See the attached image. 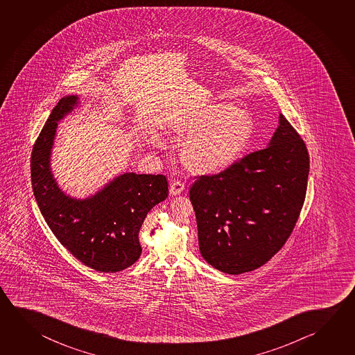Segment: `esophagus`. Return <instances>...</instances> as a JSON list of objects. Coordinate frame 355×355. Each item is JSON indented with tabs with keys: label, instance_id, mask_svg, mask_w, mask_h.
<instances>
[{
	"label": "esophagus",
	"instance_id": "obj_1",
	"mask_svg": "<svg viewBox=\"0 0 355 355\" xmlns=\"http://www.w3.org/2000/svg\"><path fill=\"white\" fill-rule=\"evenodd\" d=\"M183 191H184V183H182L180 180H175L169 187V194L171 196H180Z\"/></svg>",
	"mask_w": 355,
	"mask_h": 355
}]
</instances>
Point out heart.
Masks as SVG:
<instances>
[{"label":"heart","mask_w":355,"mask_h":355,"mask_svg":"<svg viewBox=\"0 0 355 355\" xmlns=\"http://www.w3.org/2000/svg\"><path fill=\"white\" fill-rule=\"evenodd\" d=\"M254 119L228 102L202 107L175 119L169 133L182 141L180 157L189 172L198 175H219L242 158L254 135ZM150 142L157 144L156 138Z\"/></svg>","instance_id":"heart-1"}]
</instances>
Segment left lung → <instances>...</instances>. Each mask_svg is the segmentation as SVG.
I'll list each match as a JSON object with an SVG mask.
<instances>
[{"instance_id":"obj_1","label":"left lung","mask_w":355,"mask_h":355,"mask_svg":"<svg viewBox=\"0 0 355 355\" xmlns=\"http://www.w3.org/2000/svg\"><path fill=\"white\" fill-rule=\"evenodd\" d=\"M278 123L264 150L219 175H202L191 187L200 254L223 273H245L266 264L298 220L309 156L282 113Z\"/></svg>"}]
</instances>
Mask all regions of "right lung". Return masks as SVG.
Returning <instances> with one entry per match:
<instances>
[{
	"instance_id": "obj_1",
	"label": "right lung",
	"mask_w": 355,
	"mask_h": 355,
	"mask_svg": "<svg viewBox=\"0 0 355 355\" xmlns=\"http://www.w3.org/2000/svg\"><path fill=\"white\" fill-rule=\"evenodd\" d=\"M80 103L77 94H69L52 110L32 150V189L44 220L63 247L85 266L116 273L139 258V230L147 213L167 198L168 184L162 175L125 172L86 198L64 192L51 168V157L58 122Z\"/></svg>"
}]
</instances>
